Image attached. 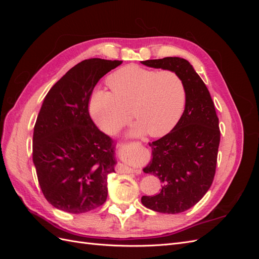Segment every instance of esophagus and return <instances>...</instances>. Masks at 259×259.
I'll return each instance as SVG.
<instances>
[{"label":"esophagus","instance_id":"1","mask_svg":"<svg viewBox=\"0 0 259 259\" xmlns=\"http://www.w3.org/2000/svg\"><path fill=\"white\" fill-rule=\"evenodd\" d=\"M124 170H126V171H128V173H132V171H137V169H134V168H131V167H125V169Z\"/></svg>","mask_w":259,"mask_h":259}]
</instances>
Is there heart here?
Here are the masks:
<instances>
[{
    "label": "heart",
    "mask_w": 259,
    "mask_h": 259,
    "mask_svg": "<svg viewBox=\"0 0 259 259\" xmlns=\"http://www.w3.org/2000/svg\"><path fill=\"white\" fill-rule=\"evenodd\" d=\"M111 92L93 94L90 111L98 126L108 134H115L132 115L137 123L132 133H148L161 137L173 128L182 116L186 103L185 84L170 70L145 69L127 66L109 75Z\"/></svg>",
    "instance_id": "b5f03b06"
}]
</instances>
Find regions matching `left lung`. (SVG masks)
<instances>
[{
	"label": "left lung",
	"mask_w": 259,
	"mask_h": 259,
	"mask_svg": "<svg viewBox=\"0 0 259 259\" xmlns=\"http://www.w3.org/2000/svg\"><path fill=\"white\" fill-rule=\"evenodd\" d=\"M142 64L174 71L185 84L182 117L168 134L149 143L152 160L144 171L158 177L162 189L153 197L142 198L146 207L159 213H182L197 204L213 184L221 142L214 101L188 60L165 57Z\"/></svg>",
	"instance_id": "obj_1"
}]
</instances>
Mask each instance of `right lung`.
I'll use <instances>...</instances> for the list:
<instances>
[{
	"label": "right lung",
	"mask_w": 259,
	"mask_h": 259,
	"mask_svg": "<svg viewBox=\"0 0 259 259\" xmlns=\"http://www.w3.org/2000/svg\"><path fill=\"white\" fill-rule=\"evenodd\" d=\"M122 60L91 58L71 68L46 95L34 125L32 154L45 199L67 213H86L107 200L114 171L113 139L93 122L94 88Z\"/></svg>",
	"instance_id": "right-lung-1"
}]
</instances>
